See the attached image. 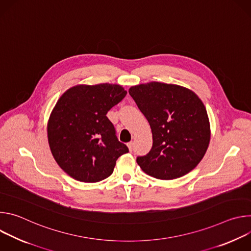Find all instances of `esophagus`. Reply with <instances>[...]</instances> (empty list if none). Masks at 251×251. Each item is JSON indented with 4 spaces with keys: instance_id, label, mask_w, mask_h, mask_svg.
Returning <instances> with one entry per match:
<instances>
[{
    "instance_id": "obj_1",
    "label": "esophagus",
    "mask_w": 251,
    "mask_h": 251,
    "mask_svg": "<svg viewBox=\"0 0 251 251\" xmlns=\"http://www.w3.org/2000/svg\"><path fill=\"white\" fill-rule=\"evenodd\" d=\"M127 147H128L129 151L131 152V151L133 150V143H132V142H129V143H128V144H127Z\"/></svg>"
}]
</instances>
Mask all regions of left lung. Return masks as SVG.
Masks as SVG:
<instances>
[{
    "instance_id": "8db88e82",
    "label": "left lung",
    "mask_w": 251,
    "mask_h": 251,
    "mask_svg": "<svg viewBox=\"0 0 251 251\" xmlns=\"http://www.w3.org/2000/svg\"><path fill=\"white\" fill-rule=\"evenodd\" d=\"M129 93L147 118L153 134L151 151L137 158L140 168L160 180H174L194 170L210 141V125L201 98L176 84L148 82Z\"/></svg>"
}]
</instances>
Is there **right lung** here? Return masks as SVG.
<instances>
[{
  "label": "right lung",
  "instance_id": "obj_1",
  "mask_svg": "<svg viewBox=\"0 0 251 251\" xmlns=\"http://www.w3.org/2000/svg\"><path fill=\"white\" fill-rule=\"evenodd\" d=\"M126 94L119 84H78L57 100L48 121L49 145L57 165L75 180H104L129 152L106 116Z\"/></svg>",
  "mask_w": 251,
  "mask_h": 251
}]
</instances>
